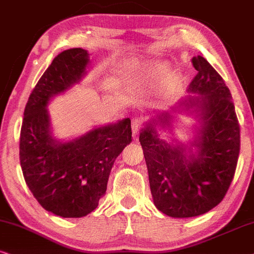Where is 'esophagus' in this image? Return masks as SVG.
I'll use <instances>...</instances> for the list:
<instances>
[{
    "instance_id": "1",
    "label": "esophagus",
    "mask_w": 254,
    "mask_h": 254,
    "mask_svg": "<svg viewBox=\"0 0 254 254\" xmlns=\"http://www.w3.org/2000/svg\"><path fill=\"white\" fill-rule=\"evenodd\" d=\"M140 127H142V122H140V118L134 117L132 120V132L133 137L138 136V132H139Z\"/></svg>"
}]
</instances>
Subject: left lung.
Returning a JSON list of instances; mask_svg holds the SVG:
<instances>
[{
	"mask_svg": "<svg viewBox=\"0 0 254 254\" xmlns=\"http://www.w3.org/2000/svg\"><path fill=\"white\" fill-rule=\"evenodd\" d=\"M192 64L198 73L188 91L199 96H189L157 115L139 134L153 203L172 218L197 217L216 207L233 181L240 150V127L229 88L204 57H193ZM182 110L195 112L201 123L189 146L168 143L156 133V126L171 128L173 114Z\"/></svg>",
	"mask_w": 254,
	"mask_h": 254,
	"instance_id": "left-lung-1",
	"label": "left lung"
}]
</instances>
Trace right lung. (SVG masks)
Listing matches in <instances>:
<instances>
[{
    "instance_id": "right-lung-1",
    "label": "right lung",
    "mask_w": 254,
    "mask_h": 254,
    "mask_svg": "<svg viewBox=\"0 0 254 254\" xmlns=\"http://www.w3.org/2000/svg\"><path fill=\"white\" fill-rule=\"evenodd\" d=\"M89 62V53L81 48L59 54L29 96L21 127L24 181L44 210L63 218L84 217L98 206L115 160L132 140L130 118L69 142L53 137L48 104L79 83Z\"/></svg>"
}]
</instances>
